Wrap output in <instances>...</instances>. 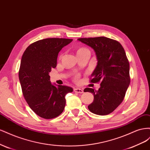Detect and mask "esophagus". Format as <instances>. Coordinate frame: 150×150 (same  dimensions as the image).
<instances>
[{"label": "esophagus", "mask_w": 150, "mask_h": 150, "mask_svg": "<svg viewBox=\"0 0 150 150\" xmlns=\"http://www.w3.org/2000/svg\"><path fill=\"white\" fill-rule=\"evenodd\" d=\"M74 91L77 93H83L84 92L83 90L82 89H80V88H74Z\"/></svg>", "instance_id": "obj_1"}]
</instances>
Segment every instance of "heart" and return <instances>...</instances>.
I'll return each instance as SVG.
<instances>
[{
  "mask_svg": "<svg viewBox=\"0 0 150 150\" xmlns=\"http://www.w3.org/2000/svg\"><path fill=\"white\" fill-rule=\"evenodd\" d=\"M88 49L86 48V47H80L78 49V51H77V53H79V52H83L84 51H85V50H87ZM79 78V76H76V79H78Z\"/></svg>",
  "mask_w": 150,
  "mask_h": 150,
  "instance_id": "obj_1",
  "label": "heart"
}]
</instances>
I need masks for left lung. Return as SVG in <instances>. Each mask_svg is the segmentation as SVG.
I'll list each match as a JSON object with an SVG mask.
<instances>
[{"mask_svg":"<svg viewBox=\"0 0 150 150\" xmlns=\"http://www.w3.org/2000/svg\"><path fill=\"white\" fill-rule=\"evenodd\" d=\"M96 52L98 64L90 83H101L98 91L86 88L84 92L94 95L89 110L98 115L110 114L122 102L130 83L129 63L122 45L105 37L79 38Z\"/></svg>","mask_w":150,"mask_h":150,"instance_id":"8db88e82","label":"left lung"}]
</instances>
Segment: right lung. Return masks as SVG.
I'll use <instances>...</instances> for the list:
<instances>
[{"label": "right lung", "instance_id": "obj_1", "mask_svg": "<svg viewBox=\"0 0 150 150\" xmlns=\"http://www.w3.org/2000/svg\"><path fill=\"white\" fill-rule=\"evenodd\" d=\"M65 38H47L30 44L22 55L19 78L27 103L44 119L59 116L64 110L65 96L72 92L69 86L52 85L49 73L57 65L58 53L72 42Z\"/></svg>", "mask_w": 150, "mask_h": 150}]
</instances>
